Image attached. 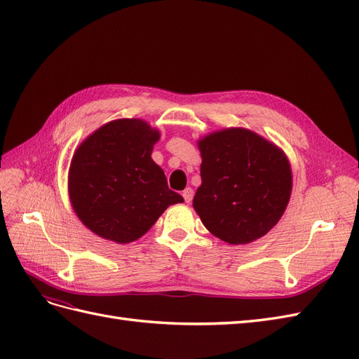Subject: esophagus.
I'll return each instance as SVG.
<instances>
[{
  "label": "esophagus",
  "mask_w": 359,
  "mask_h": 359,
  "mask_svg": "<svg viewBox=\"0 0 359 359\" xmlns=\"http://www.w3.org/2000/svg\"><path fill=\"white\" fill-rule=\"evenodd\" d=\"M182 198H184V201H186V203H190L191 199H193V189L187 187L186 190H184L182 191Z\"/></svg>",
  "instance_id": "esophagus-1"
}]
</instances>
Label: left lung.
<instances>
[{
	"instance_id": "obj_1",
	"label": "left lung",
	"mask_w": 359,
	"mask_h": 359,
	"mask_svg": "<svg viewBox=\"0 0 359 359\" xmlns=\"http://www.w3.org/2000/svg\"><path fill=\"white\" fill-rule=\"evenodd\" d=\"M198 148L202 184L193 208L203 226L232 245L266 235L285 214L292 193L285 151L243 127L206 135Z\"/></svg>"
}]
</instances>
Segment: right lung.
I'll list each match as a JSON object with an SVG mask.
<instances>
[{"mask_svg":"<svg viewBox=\"0 0 359 359\" xmlns=\"http://www.w3.org/2000/svg\"><path fill=\"white\" fill-rule=\"evenodd\" d=\"M158 139V130L144 119L121 118L97 128L76 148L69 169L70 203L103 240L133 243L168 206L184 202L151 158Z\"/></svg>","mask_w":359,"mask_h":359,"instance_id":"1","label":"right lung"}]
</instances>
